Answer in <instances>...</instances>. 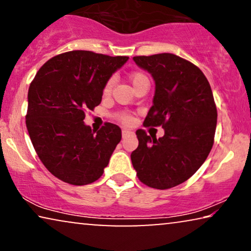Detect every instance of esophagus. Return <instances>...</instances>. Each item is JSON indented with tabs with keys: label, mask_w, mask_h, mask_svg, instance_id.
Returning a JSON list of instances; mask_svg holds the SVG:
<instances>
[{
	"label": "esophagus",
	"mask_w": 251,
	"mask_h": 251,
	"mask_svg": "<svg viewBox=\"0 0 251 251\" xmlns=\"http://www.w3.org/2000/svg\"><path fill=\"white\" fill-rule=\"evenodd\" d=\"M131 133H132V131H130V130H128V129H123L122 130V137H123V138H125V137H126V136L131 135Z\"/></svg>",
	"instance_id": "esophagus-1"
}]
</instances>
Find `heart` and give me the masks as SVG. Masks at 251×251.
I'll return each mask as SVG.
<instances>
[{"label": "heart", "instance_id": "1", "mask_svg": "<svg viewBox=\"0 0 251 251\" xmlns=\"http://www.w3.org/2000/svg\"><path fill=\"white\" fill-rule=\"evenodd\" d=\"M144 78H147V77L142 73H132L131 75H130V81H131L132 85L136 84L137 82H139L140 80H144ZM112 87H113V80L111 78V80H108L107 83L105 84L104 94H106V95L109 94V92H111ZM118 119L121 120L123 123H130V121H131V118H130V116L126 115V114H119Z\"/></svg>", "mask_w": 251, "mask_h": 251}]
</instances>
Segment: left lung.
Wrapping results in <instances>:
<instances>
[{
    "instance_id": "1",
    "label": "left lung",
    "mask_w": 251,
    "mask_h": 251,
    "mask_svg": "<svg viewBox=\"0 0 251 251\" xmlns=\"http://www.w3.org/2000/svg\"><path fill=\"white\" fill-rule=\"evenodd\" d=\"M155 83L153 106L144 126H162L164 136L136 131L139 145L131 153L139 180L167 190L197 173L214 145L217 108L210 84L199 67L173 53L133 57Z\"/></svg>"
}]
</instances>
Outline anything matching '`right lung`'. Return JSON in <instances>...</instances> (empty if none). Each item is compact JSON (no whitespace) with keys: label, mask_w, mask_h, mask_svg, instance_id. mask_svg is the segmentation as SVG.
<instances>
[{"label":"right lung","mask_w":251,"mask_h":251,"mask_svg":"<svg viewBox=\"0 0 251 251\" xmlns=\"http://www.w3.org/2000/svg\"><path fill=\"white\" fill-rule=\"evenodd\" d=\"M129 57L74 50L51 58L28 89L26 126L44 167L72 185L94 183L104 173L121 129L105 123L94 131L85 112L101 101L105 84Z\"/></svg>","instance_id":"1"}]
</instances>
